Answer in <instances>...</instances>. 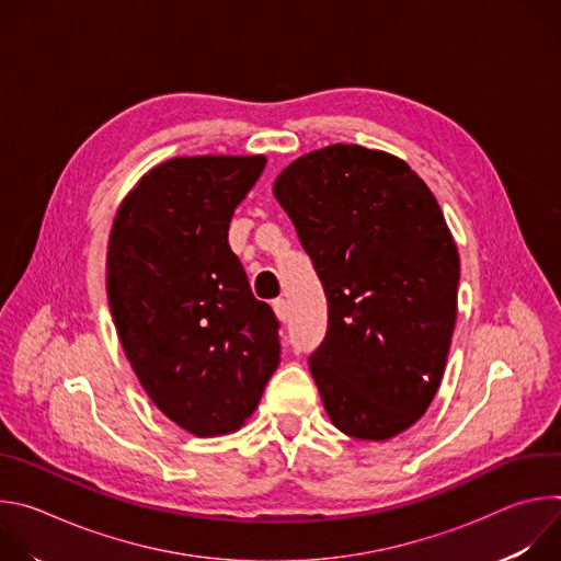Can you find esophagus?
<instances>
[{"instance_id":"obj_1","label":"esophagus","mask_w":561,"mask_h":561,"mask_svg":"<svg viewBox=\"0 0 561 561\" xmlns=\"http://www.w3.org/2000/svg\"><path fill=\"white\" fill-rule=\"evenodd\" d=\"M273 310H275L279 322H286V319H288V304H286V299H275L273 301Z\"/></svg>"}]
</instances>
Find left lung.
Here are the masks:
<instances>
[{
  "label": "left lung",
  "mask_w": 561,
  "mask_h": 561,
  "mask_svg": "<svg viewBox=\"0 0 561 561\" xmlns=\"http://www.w3.org/2000/svg\"><path fill=\"white\" fill-rule=\"evenodd\" d=\"M329 299L310 373L355 439L411 428L442 383L457 319L459 255L424 180L390 152L333 144L275 180Z\"/></svg>",
  "instance_id": "left-lung-1"
}]
</instances>
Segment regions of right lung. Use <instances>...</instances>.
<instances>
[{
	"label": "right lung",
	"mask_w": 561,
	"mask_h": 561,
	"mask_svg": "<svg viewBox=\"0 0 561 561\" xmlns=\"http://www.w3.org/2000/svg\"><path fill=\"white\" fill-rule=\"evenodd\" d=\"M264 154L173 157L117 208L106 290L122 348L152 404L197 437L242 428L279 364L277 317L228 247Z\"/></svg>",
	"instance_id": "add662e5"
}]
</instances>
